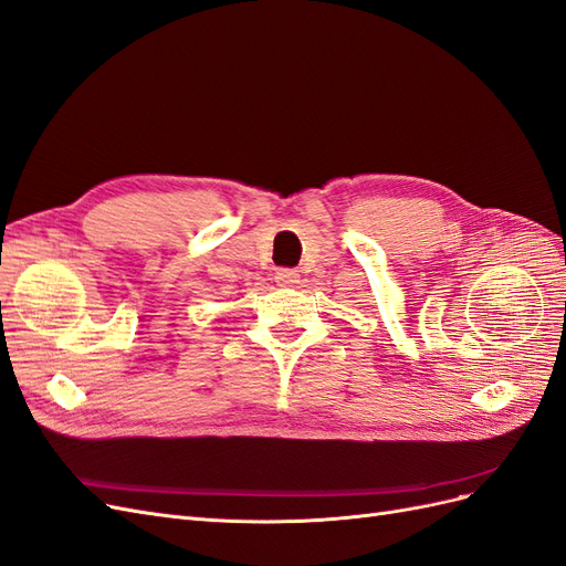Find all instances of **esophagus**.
<instances>
[{"label": "esophagus", "instance_id": "1", "mask_svg": "<svg viewBox=\"0 0 566 566\" xmlns=\"http://www.w3.org/2000/svg\"><path fill=\"white\" fill-rule=\"evenodd\" d=\"M300 281V273L295 269H279L276 271V283L287 287V285H295Z\"/></svg>", "mask_w": 566, "mask_h": 566}]
</instances>
